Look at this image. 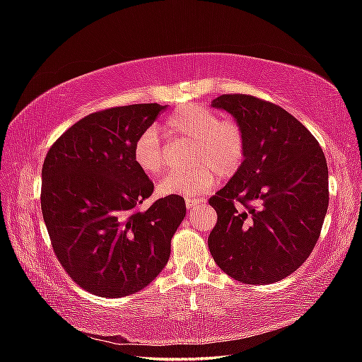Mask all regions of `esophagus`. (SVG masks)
I'll return each mask as SVG.
<instances>
[{
  "instance_id": "34e87169",
  "label": "esophagus",
  "mask_w": 362,
  "mask_h": 362,
  "mask_svg": "<svg viewBox=\"0 0 362 362\" xmlns=\"http://www.w3.org/2000/svg\"><path fill=\"white\" fill-rule=\"evenodd\" d=\"M201 204H205V199H199V198H187L185 199V206L189 208H193V206H196V205H201Z\"/></svg>"
}]
</instances>
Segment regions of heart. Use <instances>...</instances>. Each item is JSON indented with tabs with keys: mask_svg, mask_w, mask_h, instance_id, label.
Wrapping results in <instances>:
<instances>
[{
	"mask_svg": "<svg viewBox=\"0 0 362 362\" xmlns=\"http://www.w3.org/2000/svg\"><path fill=\"white\" fill-rule=\"evenodd\" d=\"M168 139L192 140L190 170H170L158 182L161 194L190 196L202 194L214 185L217 173L233 177L240 169L246 154L245 129L235 119H218V115L205 105L189 104L175 110L163 127ZM131 157L140 172L158 175L166 164L158 133L148 128L136 137Z\"/></svg>",
	"mask_w": 362,
	"mask_h": 362,
	"instance_id": "b5f03b06",
	"label": "heart"
}]
</instances>
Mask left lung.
Here are the masks:
<instances>
[{"mask_svg":"<svg viewBox=\"0 0 362 362\" xmlns=\"http://www.w3.org/2000/svg\"><path fill=\"white\" fill-rule=\"evenodd\" d=\"M211 105L231 113L246 136L242 166L208 199L217 213L211 257L240 282L281 281L320 237L329 204L325 154L308 128L276 104L229 93Z\"/></svg>","mask_w":362,"mask_h":362,"instance_id":"1","label":"left lung"}]
</instances>
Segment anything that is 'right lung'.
Returning a JSON list of instances; mask_svg holds the SVG:
<instances>
[{
    "instance_id": "add662e5",
    "label": "right lung",
    "mask_w": 362,
    "mask_h": 362,
    "mask_svg": "<svg viewBox=\"0 0 362 362\" xmlns=\"http://www.w3.org/2000/svg\"><path fill=\"white\" fill-rule=\"evenodd\" d=\"M166 105L133 104L87 115L54 141L42 166L40 205L51 245L71 279L124 298L157 278L185 216L184 198L144 204L154 182L131 146Z\"/></svg>"
}]
</instances>
